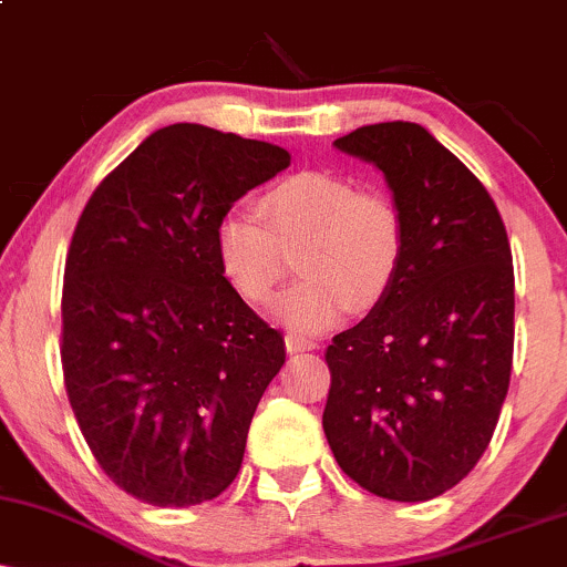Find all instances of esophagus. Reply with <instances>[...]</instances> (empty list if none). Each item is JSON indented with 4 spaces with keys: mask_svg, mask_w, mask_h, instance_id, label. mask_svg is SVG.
<instances>
[{
    "mask_svg": "<svg viewBox=\"0 0 567 567\" xmlns=\"http://www.w3.org/2000/svg\"><path fill=\"white\" fill-rule=\"evenodd\" d=\"M285 349H288L290 354H298V351H315L317 343L301 336H285Z\"/></svg>",
    "mask_w": 567,
    "mask_h": 567,
    "instance_id": "esophagus-1",
    "label": "esophagus"
}]
</instances>
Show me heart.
Listing matches in <instances>:
<instances>
[{"mask_svg":"<svg viewBox=\"0 0 567 567\" xmlns=\"http://www.w3.org/2000/svg\"><path fill=\"white\" fill-rule=\"evenodd\" d=\"M256 213L231 207L218 218L220 275L247 303H266L288 275V252L303 279L275 306L277 320L303 336L336 328L349 309L383 301L405 256V220L379 192H357L349 178L303 171L275 184Z\"/></svg>","mask_w":567,"mask_h":567,"instance_id":"obj_1","label":"heart"}]
</instances>
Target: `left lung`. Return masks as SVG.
I'll list each match as a JSON object with an SVG mask.
<instances>
[{
  "label": "left lung",
  "instance_id": "1",
  "mask_svg": "<svg viewBox=\"0 0 567 567\" xmlns=\"http://www.w3.org/2000/svg\"><path fill=\"white\" fill-rule=\"evenodd\" d=\"M375 165L405 220L392 290L328 347L324 437L338 466L389 501H429L485 453L514 351V269L496 202L415 122L333 143Z\"/></svg>",
  "mask_w": 567,
  "mask_h": 567
}]
</instances>
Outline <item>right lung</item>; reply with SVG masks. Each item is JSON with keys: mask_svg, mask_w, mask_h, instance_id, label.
Segmentation results:
<instances>
[{"mask_svg": "<svg viewBox=\"0 0 567 567\" xmlns=\"http://www.w3.org/2000/svg\"><path fill=\"white\" fill-rule=\"evenodd\" d=\"M290 165L285 148L162 127L84 205L63 275V379L90 451L154 506L220 496L285 341L220 275L218 218Z\"/></svg>", "mask_w": 567, "mask_h": 567, "instance_id": "right-lung-1", "label": "right lung"}]
</instances>
